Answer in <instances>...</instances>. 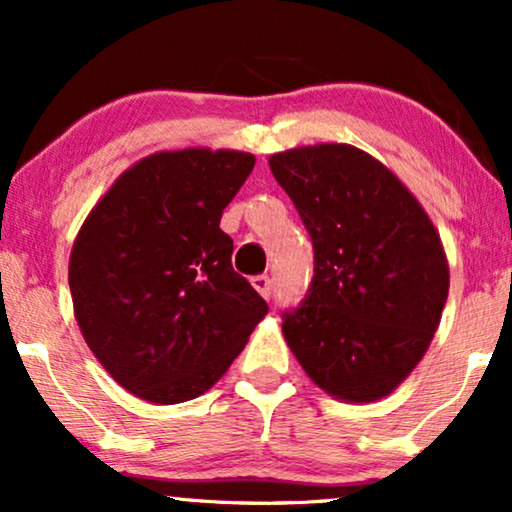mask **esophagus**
<instances>
[{
  "instance_id": "obj_1",
  "label": "esophagus",
  "mask_w": 512,
  "mask_h": 512,
  "mask_svg": "<svg viewBox=\"0 0 512 512\" xmlns=\"http://www.w3.org/2000/svg\"><path fill=\"white\" fill-rule=\"evenodd\" d=\"M251 285H254V289L263 296V299H270V296H273V280H270L268 275H254L251 277Z\"/></svg>"
}]
</instances>
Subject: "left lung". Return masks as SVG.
Segmentation results:
<instances>
[{
    "label": "left lung",
    "mask_w": 512,
    "mask_h": 512,
    "mask_svg": "<svg viewBox=\"0 0 512 512\" xmlns=\"http://www.w3.org/2000/svg\"><path fill=\"white\" fill-rule=\"evenodd\" d=\"M313 242L306 299L282 332L306 375L334 399L370 403L394 391L437 332L449 263L418 199L351 144L270 156Z\"/></svg>",
    "instance_id": "left-lung-1"
}]
</instances>
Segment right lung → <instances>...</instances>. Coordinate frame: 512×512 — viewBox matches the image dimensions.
Returning <instances> with one entry per match:
<instances>
[{
	"mask_svg": "<svg viewBox=\"0 0 512 512\" xmlns=\"http://www.w3.org/2000/svg\"><path fill=\"white\" fill-rule=\"evenodd\" d=\"M254 163L227 149L151 154L113 182L75 237L68 285L82 337L144 401L197 399L268 313L220 230Z\"/></svg>",
	"mask_w": 512,
	"mask_h": 512,
	"instance_id": "right-lung-1",
	"label": "right lung"
}]
</instances>
